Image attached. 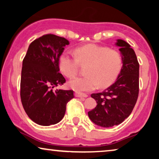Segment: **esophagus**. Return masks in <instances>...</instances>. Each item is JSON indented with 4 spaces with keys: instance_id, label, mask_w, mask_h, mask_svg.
Instances as JSON below:
<instances>
[{
    "instance_id": "1",
    "label": "esophagus",
    "mask_w": 159,
    "mask_h": 159,
    "mask_svg": "<svg viewBox=\"0 0 159 159\" xmlns=\"http://www.w3.org/2000/svg\"><path fill=\"white\" fill-rule=\"evenodd\" d=\"M75 97L77 98H87L88 96L87 94H84V93H75Z\"/></svg>"
}]
</instances>
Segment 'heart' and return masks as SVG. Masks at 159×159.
Returning <instances> with one entry per match:
<instances>
[{"mask_svg": "<svg viewBox=\"0 0 159 159\" xmlns=\"http://www.w3.org/2000/svg\"><path fill=\"white\" fill-rule=\"evenodd\" d=\"M75 56L68 53L60 56L58 64L66 77H74L77 73L80 63H88L84 77H77L69 82V88L77 92H88L98 87L109 85L116 79L122 66V58L119 52L107 47L88 44L77 48Z\"/></svg>", "mask_w": 159, "mask_h": 159, "instance_id": "b5f03b06", "label": "heart"}]
</instances>
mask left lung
Instances as JSON below:
<instances>
[{"instance_id": "obj_1", "label": "left lung", "mask_w": 159, "mask_h": 159, "mask_svg": "<svg viewBox=\"0 0 159 159\" xmlns=\"http://www.w3.org/2000/svg\"><path fill=\"white\" fill-rule=\"evenodd\" d=\"M119 48L122 67L116 82L101 93H93L97 106L88 112L95 125L103 127L118 125L131 114L139 93V63L129 43L118 39L115 43Z\"/></svg>"}]
</instances>
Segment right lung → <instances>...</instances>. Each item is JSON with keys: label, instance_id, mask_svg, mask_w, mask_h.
Masks as SVG:
<instances>
[{"label": "right lung", "instance_id": "obj_1", "mask_svg": "<svg viewBox=\"0 0 159 159\" xmlns=\"http://www.w3.org/2000/svg\"><path fill=\"white\" fill-rule=\"evenodd\" d=\"M66 38L47 34L34 40L22 62L20 95L27 116L42 126L55 125L64 116L73 90L53 88L66 82L59 72L60 56L69 45Z\"/></svg>", "mask_w": 159, "mask_h": 159}]
</instances>
